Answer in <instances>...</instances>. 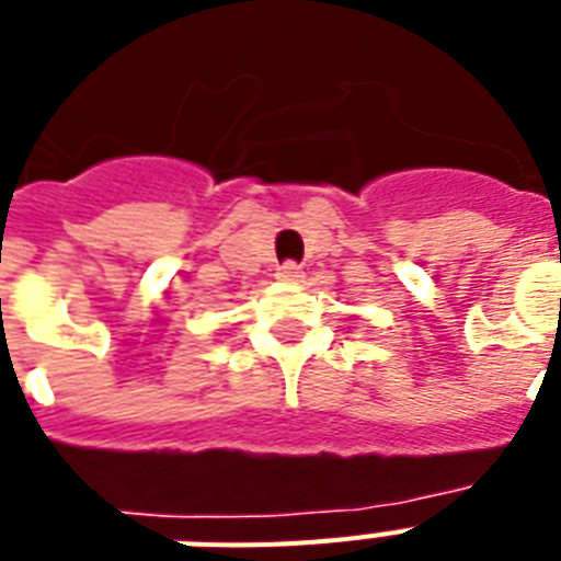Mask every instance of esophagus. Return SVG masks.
<instances>
[{
  "label": "esophagus",
  "instance_id": "34e87169",
  "mask_svg": "<svg viewBox=\"0 0 561 561\" xmlns=\"http://www.w3.org/2000/svg\"><path fill=\"white\" fill-rule=\"evenodd\" d=\"M282 282H299L302 279V267H299L297 262H285L279 267V273H276Z\"/></svg>",
  "mask_w": 561,
  "mask_h": 561
}]
</instances>
